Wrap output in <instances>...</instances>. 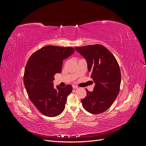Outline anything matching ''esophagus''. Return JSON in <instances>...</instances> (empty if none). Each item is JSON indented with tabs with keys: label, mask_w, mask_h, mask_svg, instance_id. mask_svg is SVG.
I'll use <instances>...</instances> for the list:
<instances>
[{
	"label": "esophagus",
	"mask_w": 146,
	"mask_h": 146,
	"mask_svg": "<svg viewBox=\"0 0 146 146\" xmlns=\"http://www.w3.org/2000/svg\"><path fill=\"white\" fill-rule=\"evenodd\" d=\"M72 88H73V89H77L78 86L76 85H72Z\"/></svg>",
	"instance_id": "obj_1"
}]
</instances>
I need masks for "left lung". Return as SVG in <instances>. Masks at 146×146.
<instances>
[{
  "label": "left lung",
  "mask_w": 146,
  "mask_h": 146,
  "mask_svg": "<svg viewBox=\"0 0 146 146\" xmlns=\"http://www.w3.org/2000/svg\"><path fill=\"white\" fill-rule=\"evenodd\" d=\"M75 49L86 59L88 70L95 83L93 91L86 90V96L81 100L83 107L92 114L103 113L111 107L120 90L121 74L117 61L100 44L77 47Z\"/></svg>",
  "instance_id": "1"
}]
</instances>
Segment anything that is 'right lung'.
Returning <instances> with one entry per match:
<instances>
[{
	"label": "right lung",
	"mask_w": 146,
	"mask_h": 146,
	"mask_svg": "<svg viewBox=\"0 0 146 146\" xmlns=\"http://www.w3.org/2000/svg\"><path fill=\"white\" fill-rule=\"evenodd\" d=\"M74 53L73 47L47 46L30 56L25 66L24 83L31 102L44 115L58 116L63 111L67 97L72 87H54L56 73H60L63 61Z\"/></svg>",
	"instance_id": "1"
}]
</instances>
